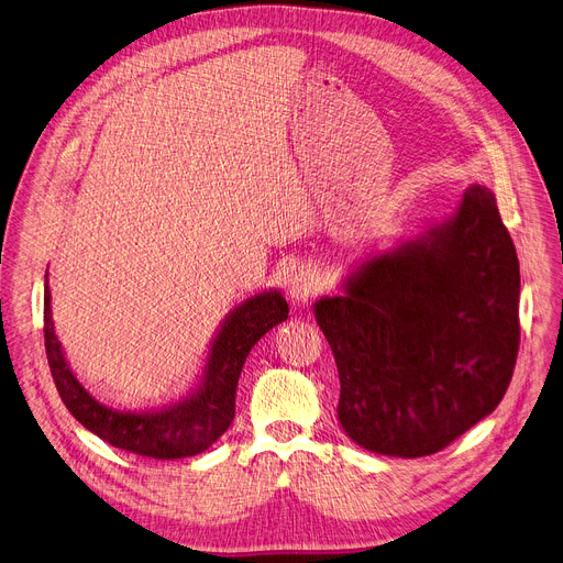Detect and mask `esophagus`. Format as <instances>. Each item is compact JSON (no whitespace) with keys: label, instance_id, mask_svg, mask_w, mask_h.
Listing matches in <instances>:
<instances>
[{"label":"esophagus","instance_id":"34e87169","mask_svg":"<svg viewBox=\"0 0 563 563\" xmlns=\"http://www.w3.org/2000/svg\"><path fill=\"white\" fill-rule=\"evenodd\" d=\"M319 291H321L319 272L310 269V266H306V269H299L297 276H294L291 283H289V297L294 301H299V303H306L308 299L317 297Z\"/></svg>","mask_w":563,"mask_h":563}]
</instances>
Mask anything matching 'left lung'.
I'll return each instance as SVG.
<instances>
[{"label": "left lung", "mask_w": 563, "mask_h": 563, "mask_svg": "<svg viewBox=\"0 0 563 563\" xmlns=\"http://www.w3.org/2000/svg\"><path fill=\"white\" fill-rule=\"evenodd\" d=\"M520 269L495 196L465 189L422 240L367 260L314 317L338 374V416L361 448L429 456L505 397L520 346Z\"/></svg>", "instance_id": "8db88e82"}]
</instances>
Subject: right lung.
Returning a JSON list of instances; mask_svg holds the SVG:
<instances>
[{"label": "right lung", "instance_id": "add662e5", "mask_svg": "<svg viewBox=\"0 0 563 563\" xmlns=\"http://www.w3.org/2000/svg\"><path fill=\"white\" fill-rule=\"evenodd\" d=\"M287 301L278 291H264L236 308L205 367L200 388L183 404L155 412H118L98 404L73 376L52 327L49 289L45 285V351L56 390L66 408L88 431L109 445L147 459H185L205 452L225 433L234 418V395L242 367L255 342L287 319Z\"/></svg>", "mask_w": 563, "mask_h": 563}]
</instances>
